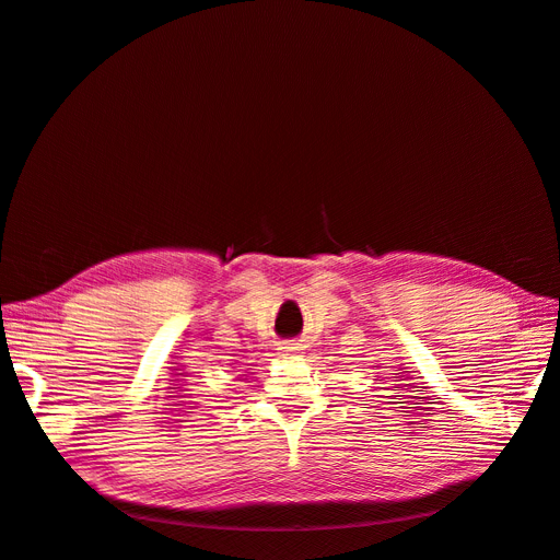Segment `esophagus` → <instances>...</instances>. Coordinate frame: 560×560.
Listing matches in <instances>:
<instances>
[{
  "label": "esophagus",
  "mask_w": 560,
  "mask_h": 560,
  "mask_svg": "<svg viewBox=\"0 0 560 560\" xmlns=\"http://www.w3.org/2000/svg\"><path fill=\"white\" fill-rule=\"evenodd\" d=\"M282 358H296L301 353V347L296 342H284L278 351Z\"/></svg>",
  "instance_id": "34e87169"
}]
</instances>
